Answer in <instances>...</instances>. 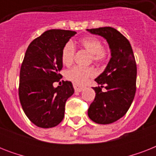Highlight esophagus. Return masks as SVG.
Masks as SVG:
<instances>
[{"instance_id":"obj_1","label":"esophagus","mask_w":156,"mask_h":156,"mask_svg":"<svg viewBox=\"0 0 156 156\" xmlns=\"http://www.w3.org/2000/svg\"><path fill=\"white\" fill-rule=\"evenodd\" d=\"M73 87H74V90L77 92H81L83 91V90L84 89V87H82V86H78L77 84H73Z\"/></svg>"}]
</instances>
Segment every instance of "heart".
Segmentation results:
<instances>
[{
	"instance_id": "heart-1",
	"label": "heart",
	"mask_w": 156,
	"mask_h": 156,
	"mask_svg": "<svg viewBox=\"0 0 156 156\" xmlns=\"http://www.w3.org/2000/svg\"><path fill=\"white\" fill-rule=\"evenodd\" d=\"M80 45L91 54L92 60L95 62H101L104 61L107 56V51L102 47V42L99 38L95 36H87L82 39ZM75 54V47L71 42L67 43L64 46L61 53V60L65 66H69L73 63ZM95 74V71L92 68H82L75 66L67 72L66 76L69 80L77 84L85 83L89 78Z\"/></svg>"
}]
</instances>
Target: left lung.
Here are the masks:
<instances>
[{"label": "left lung", "instance_id": "left-lung-1", "mask_svg": "<svg viewBox=\"0 0 156 156\" xmlns=\"http://www.w3.org/2000/svg\"><path fill=\"white\" fill-rule=\"evenodd\" d=\"M87 30L104 38L111 52L106 68L95 79L100 87H93L95 97L88 108V116L97 124L113 123L126 115L135 95L137 66L133 49L129 40L115 28ZM103 86L105 93L102 91Z\"/></svg>", "mask_w": 156, "mask_h": 156}]
</instances>
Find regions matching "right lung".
I'll use <instances>...</instances> for the list:
<instances>
[{
	"label": "right lung",
	"instance_id": "right-lung-1",
	"mask_svg": "<svg viewBox=\"0 0 156 156\" xmlns=\"http://www.w3.org/2000/svg\"><path fill=\"white\" fill-rule=\"evenodd\" d=\"M73 30L52 29L45 31L28 46L20 69L19 100L25 114L40 128H52L65 116L66 100L74 92L71 82L61 78L64 46L75 35Z\"/></svg>",
	"mask_w": 156,
	"mask_h": 156
}]
</instances>
